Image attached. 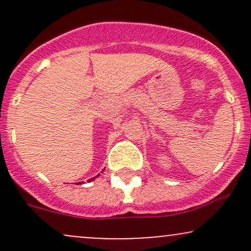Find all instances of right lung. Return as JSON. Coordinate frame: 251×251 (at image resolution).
<instances>
[{"mask_svg": "<svg viewBox=\"0 0 251 251\" xmlns=\"http://www.w3.org/2000/svg\"><path fill=\"white\" fill-rule=\"evenodd\" d=\"M97 177H98V176H97ZM92 179H94V178H92ZM92 179H89V180H88V181H91V180H92ZM76 184H80V183H76Z\"/></svg>", "mask_w": 251, "mask_h": 251, "instance_id": "add662e5", "label": "right lung"}]
</instances>
